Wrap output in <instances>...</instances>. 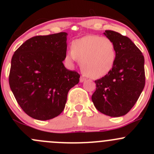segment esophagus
Returning <instances> with one entry per match:
<instances>
[{"label":"esophagus","instance_id":"esophagus-1","mask_svg":"<svg viewBox=\"0 0 154 154\" xmlns=\"http://www.w3.org/2000/svg\"><path fill=\"white\" fill-rule=\"evenodd\" d=\"M85 80H86V78H85L84 77H80V83H83V82H84Z\"/></svg>","mask_w":154,"mask_h":154}]
</instances>
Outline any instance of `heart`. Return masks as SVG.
Instances as JSON below:
<instances>
[{"mask_svg": "<svg viewBox=\"0 0 154 154\" xmlns=\"http://www.w3.org/2000/svg\"><path fill=\"white\" fill-rule=\"evenodd\" d=\"M69 61L78 60L83 72L90 78H99L108 74L116 58L114 43L107 37L87 35L75 40L72 50L67 51Z\"/></svg>", "mask_w": 154, "mask_h": 154, "instance_id": "heart-1", "label": "heart"}]
</instances>
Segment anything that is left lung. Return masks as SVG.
Masks as SVG:
<instances>
[{
	"mask_svg": "<svg viewBox=\"0 0 154 154\" xmlns=\"http://www.w3.org/2000/svg\"><path fill=\"white\" fill-rule=\"evenodd\" d=\"M104 35L114 43L116 62L108 74L94 81L96 90L91 100L101 113L120 117L133 108L143 90L144 59L128 37L112 30H105Z\"/></svg>",
	"mask_w": 154,
	"mask_h": 154,
	"instance_id": "1",
	"label": "left lung"
}]
</instances>
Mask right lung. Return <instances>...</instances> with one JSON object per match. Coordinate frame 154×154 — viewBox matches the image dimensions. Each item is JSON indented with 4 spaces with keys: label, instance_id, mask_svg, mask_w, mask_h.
<instances>
[{
    "label": "right lung",
    "instance_id": "1",
    "mask_svg": "<svg viewBox=\"0 0 154 154\" xmlns=\"http://www.w3.org/2000/svg\"><path fill=\"white\" fill-rule=\"evenodd\" d=\"M67 33L36 35L23 43L12 56L9 83L23 111L32 119L46 121L64 109L68 92L80 75L69 71L66 57Z\"/></svg>",
    "mask_w": 154,
    "mask_h": 154
}]
</instances>
